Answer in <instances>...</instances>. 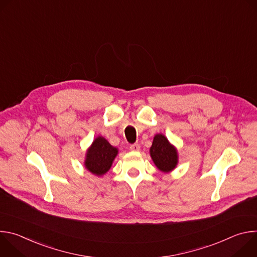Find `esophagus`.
I'll list each match as a JSON object with an SVG mask.
<instances>
[{
	"label": "esophagus",
	"mask_w": 257,
	"mask_h": 257,
	"mask_svg": "<svg viewBox=\"0 0 257 257\" xmlns=\"http://www.w3.org/2000/svg\"><path fill=\"white\" fill-rule=\"evenodd\" d=\"M140 150V145L138 143H135V144H131L130 145V151L132 152H138Z\"/></svg>",
	"instance_id": "1"
}]
</instances>
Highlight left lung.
<instances>
[{"label":"left lung","instance_id":"8db88e82","mask_svg":"<svg viewBox=\"0 0 257 257\" xmlns=\"http://www.w3.org/2000/svg\"><path fill=\"white\" fill-rule=\"evenodd\" d=\"M150 153L155 165L160 171L164 173H169L177 167V150L174 145L169 142L168 138L165 135L157 134L154 137Z\"/></svg>","mask_w":257,"mask_h":257}]
</instances>
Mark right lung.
Masks as SVG:
<instances>
[{"label": "right lung", "instance_id": "1", "mask_svg": "<svg viewBox=\"0 0 257 257\" xmlns=\"http://www.w3.org/2000/svg\"><path fill=\"white\" fill-rule=\"evenodd\" d=\"M118 149L114 148L102 136L96 137L87 150L84 166L95 176L104 175L112 167Z\"/></svg>", "mask_w": 257, "mask_h": 257}]
</instances>
